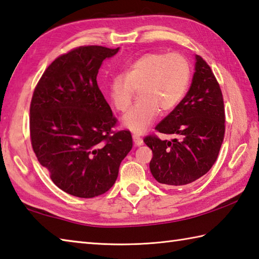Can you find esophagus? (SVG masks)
Listing matches in <instances>:
<instances>
[{"label":"esophagus","instance_id":"34e87169","mask_svg":"<svg viewBox=\"0 0 259 259\" xmlns=\"http://www.w3.org/2000/svg\"><path fill=\"white\" fill-rule=\"evenodd\" d=\"M133 139H134V144H135L136 146H142V145L144 144L143 138L139 137V136H137V135H134V136H133Z\"/></svg>","mask_w":259,"mask_h":259}]
</instances>
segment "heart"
Instances as JSON below:
<instances>
[{
    "mask_svg": "<svg viewBox=\"0 0 259 259\" xmlns=\"http://www.w3.org/2000/svg\"><path fill=\"white\" fill-rule=\"evenodd\" d=\"M190 77L191 67L185 55L150 52L112 78L109 95L115 110L125 112L138 89L140 98L124 115L123 124L142 134L152 125L158 110L168 112L181 102Z\"/></svg>",
    "mask_w": 259,
    "mask_h": 259,
    "instance_id": "heart-1",
    "label": "heart"
}]
</instances>
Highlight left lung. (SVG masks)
<instances>
[{"label": "left lung", "instance_id": "8db88e82", "mask_svg": "<svg viewBox=\"0 0 259 259\" xmlns=\"http://www.w3.org/2000/svg\"><path fill=\"white\" fill-rule=\"evenodd\" d=\"M195 74L187 95L155 126L175 139L148 135L144 143L152 149L149 168L159 183L188 185L207 173L218 159L225 133L222 91L207 62L196 55Z\"/></svg>", "mask_w": 259, "mask_h": 259}]
</instances>
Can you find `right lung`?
I'll list each match as a JSON object with an SVG mask.
<instances>
[{
	"label": "right lung",
	"mask_w": 259,
	"mask_h": 259,
	"mask_svg": "<svg viewBox=\"0 0 259 259\" xmlns=\"http://www.w3.org/2000/svg\"><path fill=\"white\" fill-rule=\"evenodd\" d=\"M119 49L84 45L52 62L30 103V140L54 185L80 198L105 194L133 147L97 84L102 62Z\"/></svg>",
	"instance_id": "obj_1"
}]
</instances>
